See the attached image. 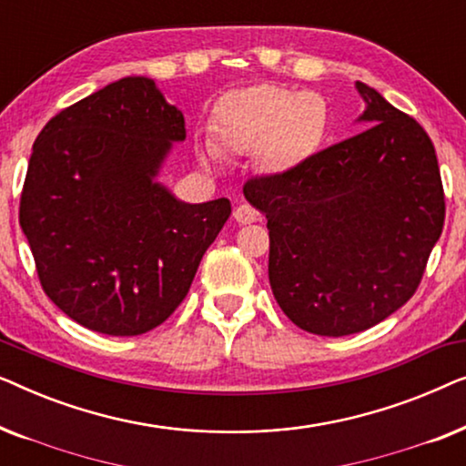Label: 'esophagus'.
<instances>
[{
	"label": "esophagus",
	"instance_id": "esophagus-1",
	"mask_svg": "<svg viewBox=\"0 0 466 466\" xmlns=\"http://www.w3.org/2000/svg\"><path fill=\"white\" fill-rule=\"evenodd\" d=\"M233 218L238 220L239 225H252V222L260 220V214L252 206H248V203H241V206L235 208Z\"/></svg>",
	"mask_w": 466,
	"mask_h": 466
}]
</instances>
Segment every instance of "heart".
<instances>
[{"label":"heart","mask_w":466,"mask_h":466,"mask_svg":"<svg viewBox=\"0 0 466 466\" xmlns=\"http://www.w3.org/2000/svg\"><path fill=\"white\" fill-rule=\"evenodd\" d=\"M330 127L327 99L318 93L273 85L228 93L216 106L214 131L220 148L254 155L267 174L282 176L301 167L320 148ZM203 165H216L212 144L199 148Z\"/></svg>","instance_id":"b5f03b06"}]
</instances>
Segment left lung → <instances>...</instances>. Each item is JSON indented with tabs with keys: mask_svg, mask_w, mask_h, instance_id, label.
Here are the masks:
<instances>
[{
	"mask_svg": "<svg viewBox=\"0 0 466 466\" xmlns=\"http://www.w3.org/2000/svg\"><path fill=\"white\" fill-rule=\"evenodd\" d=\"M356 88L365 131L244 187L267 216L273 297L299 329L324 337L360 333L403 308L445 218L431 137L375 88Z\"/></svg>",
	"mask_w": 466,
	"mask_h": 466,
	"instance_id": "1",
	"label": "left lung"
}]
</instances>
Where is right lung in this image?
<instances>
[{
  "label": "right lung",
  "mask_w": 466,
  "mask_h": 466,
  "mask_svg": "<svg viewBox=\"0 0 466 466\" xmlns=\"http://www.w3.org/2000/svg\"><path fill=\"white\" fill-rule=\"evenodd\" d=\"M184 116L127 76L48 120L31 152L21 228L63 314L112 337L148 333L193 284L231 201H180L158 180Z\"/></svg>",
  "instance_id": "1"
}]
</instances>
